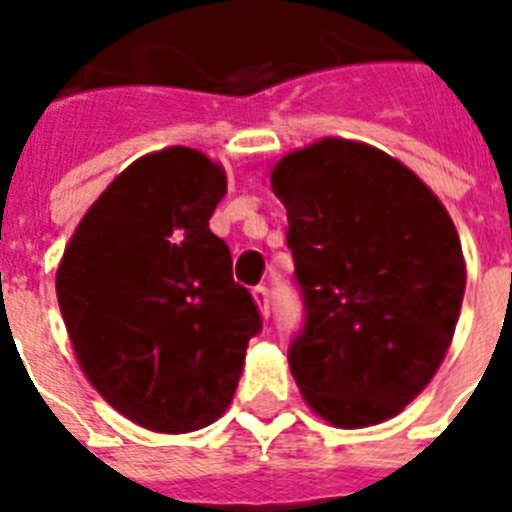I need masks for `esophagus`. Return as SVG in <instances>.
I'll use <instances>...</instances> for the list:
<instances>
[{"label":"esophagus","instance_id":"1","mask_svg":"<svg viewBox=\"0 0 512 512\" xmlns=\"http://www.w3.org/2000/svg\"><path fill=\"white\" fill-rule=\"evenodd\" d=\"M253 301H256V306H259L261 317H269V290L264 288V285H256V288L251 290Z\"/></svg>","mask_w":512,"mask_h":512}]
</instances>
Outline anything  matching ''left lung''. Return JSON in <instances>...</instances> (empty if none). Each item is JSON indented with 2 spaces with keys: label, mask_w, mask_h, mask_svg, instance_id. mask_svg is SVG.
I'll return each mask as SVG.
<instances>
[{
  "label": "left lung",
  "mask_w": 512,
  "mask_h": 512,
  "mask_svg": "<svg viewBox=\"0 0 512 512\" xmlns=\"http://www.w3.org/2000/svg\"><path fill=\"white\" fill-rule=\"evenodd\" d=\"M269 182L306 304L288 354L298 391L335 428L396 418L431 383L460 317L452 216L402 161L341 137L282 155Z\"/></svg>",
  "instance_id": "8db88e82"
}]
</instances>
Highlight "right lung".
<instances>
[{"label": "right lung", "mask_w": 512, "mask_h": 512, "mask_svg": "<svg viewBox=\"0 0 512 512\" xmlns=\"http://www.w3.org/2000/svg\"><path fill=\"white\" fill-rule=\"evenodd\" d=\"M227 171L192 147L126 166L94 200L57 264L55 290L79 367L97 394L155 433L224 415L261 330L251 293L208 219Z\"/></svg>", "instance_id": "add662e5"}]
</instances>
